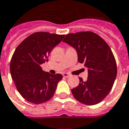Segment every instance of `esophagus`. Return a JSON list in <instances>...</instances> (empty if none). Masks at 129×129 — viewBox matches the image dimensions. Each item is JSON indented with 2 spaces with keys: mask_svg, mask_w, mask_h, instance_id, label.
Listing matches in <instances>:
<instances>
[{
  "mask_svg": "<svg viewBox=\"0 0 129 129\" xmlns=\"http://www.w3.org/2000/svg\"><path fill=\"white\" fill-rule=\"evenodd\" d=\"M63 76L65 77V78H68V77H70V76H71V75H70V74H68V73H63Z\"/></svg>",
  "mask_w": 129,
  "mask_h": 129,
  "instance_id": "obj_1",
  "label": "esophagus"
}]
</instances>
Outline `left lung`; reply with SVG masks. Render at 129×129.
<instances>
[{
  "label": "left lung",
  "mask_w": 129,
  "mask_h": 129,
  "mask_svg": "<svg viewBox=\"0 0 129 129\" xmlns=\"http://www.w3.org/2000/svg\"><path fill=\"white\" fill-rule=\"evenodd\" d=\"M73 46L78 61L87 68V81L79 78L80 83L71 90L77 100L87 105L102 102L112 88L117 73L115 58L104 39L92 31L71 33L63 40Z\"/></svg>",
  "instance_id": "8db88e82"
}]
</instances>
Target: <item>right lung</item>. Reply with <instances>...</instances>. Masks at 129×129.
<instances>
[{
    "label": "right lung",
    "instance_id": "right-lung-1",
    "mask_svg": "<svg viewBox=\"0 0 129 129\" xmlns=\"http://www.w3.org/2000/svg\"><path fill=\"white\" fill-rule=\"evenodd\" d=\"M64 35L39 31L29 35L16 48L10 70L17 91L27 101L39 105L49 101L54 94L61 74L52 75L43 71L41 65L48 61L53 48Z\"/></svg>",
    "mask_w": 129,
    "mask_h": 129
}]
</instances>
